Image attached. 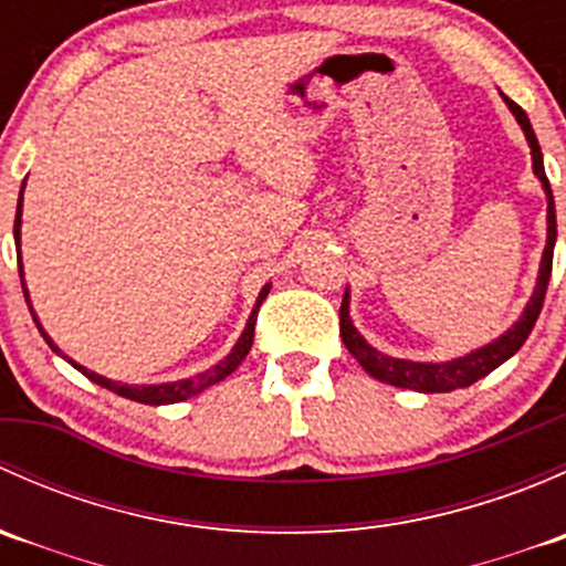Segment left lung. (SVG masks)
Masks as SVG:
<instances>
[{"label":"left lung","instance_id":"left-lung-1","mask_svg":"<svg viewBox=\"0 0 566 566\" xmlns=\"http://www.w3.org/2000/svg\"><path fill=\"white\" fill-rule=\"evenodd\" d=\"M506 106L512 108V114L517 117L521 128L526 130V139L531 145V158H534V172L542 180L547 191V247L545 254H542V265H539V279H536V290L531 295L526 312L523 317L506 331L504 336H499L495 342H490L488 347H479V350L468 353V356L454 358V361L447 364H416V361H402V358H391L378 353L375 347H369L367 342L361 339L356 328L350 323V312H347V295L342 301L339 310V334L342 342H345L347 350L353 353L358 364L367 369L373 378L384 380V384L399 386V389H413V391H424V394H438V391H454V389H465V386L476 384L479 378L493 373L495 367L506 361L510 356H515L517 350L523 347V342L528 339L531 328H534L536 317H539L542 304H545V293H547V282H551V271H553V243H556V208H553V191L551 182L545 177V167H542V150L539 142H536L534 128H531L526 112L515 104V101L504 98Z\"/></svg>","mask_w":566,"mask_h":566}]
</instances>
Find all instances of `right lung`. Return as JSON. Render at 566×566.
Returning <instances> with one entry per match:
<instances>
[{
  "label": "right lung",
  "instance_id": "right-lung-1",
  "mask_svg": "<svg viewBox=\"0 0 566 566\" xmlns=\"http://www.w3.org/2000/svg\"><path fill=\"white\" fill-rule=\"evenodd\" d=\"M21 191H24V188H21ZM19 227H21V199H19V210H15V224H13L15 243H19ZM19 273H21V268H19ZM21 287H24V273H21ZM268 290H271V284H265V287H262L260 298H256L254 312H251V317H249V323H247V331H243V334H241V339H238V345L232 347L230 356H227L224 361L216 364L213 369H208V373L193 375V378H188V380H175V384H161V386H125V384H114V380L101 378V375H95V373H90V369L78 367V364H76V361H71V358H67V361H71L73 367L78 369V373L87 375V378L93 380V384L104 386V389L114 391V394H119V397H125V399H134V402H145V405H169V402H180V399H188V397H193V394H199V391L210 389V386L219 384V380H224L227 375H232V373H235L238 367H241V361H243V358L249 356V350H251V342H254L256 312H260L262 301H265V295H268ZM24 295H27V287H24ZM27 306H30V295H27ZM30 312H32V306H30ZM32 319H35V323H38L35 312H32ZM38 331H40V334H43V339L49 342L51 350L60 353V350H56L54 342L49 339V334H45V331L40 328V323H38Z\"/></svg>",
  "mask_w": 566,
  "mask_h": 566
}]
</instances>
